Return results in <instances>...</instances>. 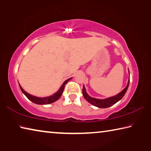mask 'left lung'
Instances as JSON below:
<instances>
[{
  "label": "left lung",
  "mask_w": 151,
  "mask_h": 151,
  "mask_svg": "<svg viewBox=\"0 0 151 151\" xmlns=\"http://www.w3.org/2000/svg\"><path fill=\"white\" fill-rule=\"evenodd\" d=\"M129 82H130V78L129 79V82H128L127 86L121 92V93H119L117 95H115V96H112V97H109V98H108V99H97L92 98V97L88 96V94L86 93L85 88L84 86L83 88V94L86 100L87 101L88 103H90L91 104H93V105L95 106L96 107H99V108H102V109L108 108V107L111 106L113 105V104L116 103L117 102L119 101L122 98V97L124 96V95L125 94V93H126V92L127 91L128 87H129Z\"/></svg>",
  "instance_id": "obj_1"
}]
</instances>
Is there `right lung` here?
<instances>
[{"mask_svg":"<svg viewBox=\"0 0 151 151\" xmlns=\"http://www.w3.org/2000/svg\"><path fill=\"white\" fill-rule=\"evenodd\" d=\"M70 79L71 78L67 79V80L64 82V83L63 84V85L60 86L59 90H58L57 93L53 94V95H51V96H48V97H45V98H39V97H37V96H32V95H31V94H29V93H27L26 91H24L23 89H22V88L20 86V85H19V86H20V89H21L22 92L24 94V95L26 96L30 101H31L32 103L37 104H48L54 103V102L57 101L58 99L60 98L63 93V91H64V88H65V85L68 83V81L70 80Z\"/></svg>","mask_w":151,"mask_h":151,"instance_id":"1","label":"right lung"}]
</instances>
